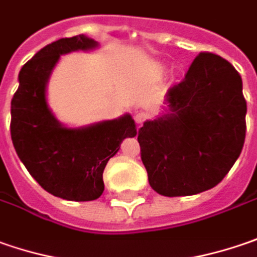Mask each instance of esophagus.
<instances>
[{
    "label": "esophagus",
    "mask_w": 257,
    "mask_h": 257,
    "mask_svg": "<svg viewBox=\"0 0 257 257\" xmlns=\"http://www.w3.org/2000/svg\"><path fill=\"white\" fill-rule=\"evenodd\" d=\"M148 117H150L148 113H145V112H138V113L135 115V122H137V125H138V126H141V125L148 119Z\"/></svg>",
    "instance_id": "34e87169"
}]
</instances>
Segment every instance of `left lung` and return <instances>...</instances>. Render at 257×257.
Here are the masks:
<instances>
[{"label": "left lung", "instance_id": "obj_1", "mask_svg": "<svg viewBox=\"0 0 257 257\" xmlns=\"http://www.w3.org/2000/svg\"><path fill=\"white\" fill-rule=\"evenodd\" d=\"M168 113L138 129L150 185L180 197L210 190L239 158L247 105L237 70L213 53H200L184 80L167 92Z\"/></svg>", "mask_w": 257, "mask_h": 257}]
</instances>
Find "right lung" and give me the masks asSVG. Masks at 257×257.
I'll list each match as a JSON object with an SVG mask.
<instances>
[{"instance_id": "right-lung-1", "label": "right lung", "mask_w": 257, "mask_h": 257, "mask_svg": "<svg viewBox=\"0 0 257 257\" xmlns=\"http://www.w3.org/2000/svg\"><path fill=\"white\" fill-rule=\"evenodd\" d=\"M95 47V40L83 34L47 44L20 70L11 100V140L18 158L47 193L70 201L99 198L107 161L122 141L137 135L131 115L72 129L49 109L46 86L60 56Z\"/></svg>"}]
</instances>
